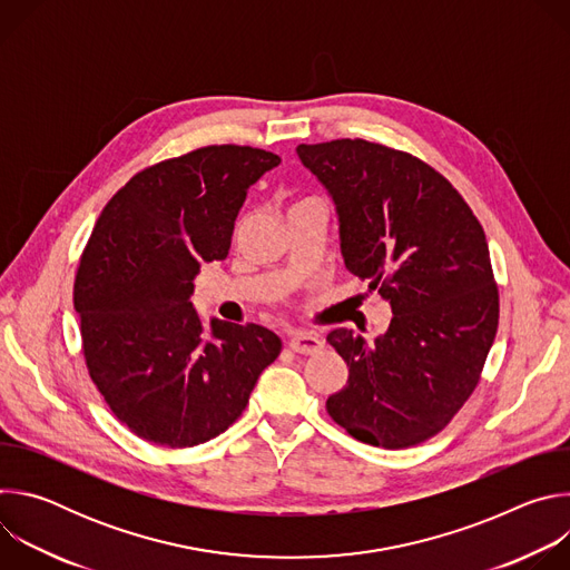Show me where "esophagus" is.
<instances>
[{
  "label": "esophagus",
  "mask_w": 570,
  "mask_h": 570,
  "mask_svg": "<svg viewBox=\"0 0 570 570\" xmlns=\"http://www.w3.org/2000/svg\"><path fill=\"white\" fill-rule=\"evenodd\" d=\"M288 347L297 354H317L324 347V341L313 332H293Z\"/></svg>",
  "instance_id": "obj_1"
}]
</instances>
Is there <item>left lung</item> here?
Returning a JSON list of instances; mask_svg holds the SVG:
<instances>
[{"mask_svg": "<svg viewBox=\"0 0 570 570\" xmlns=\"http://www.w3.org/2000/svg\"><path fill=\"white\" fill-rule=\"evenodd\" d=\"M330 189L345 266L392 306L385 336L334 330L350 379L327 399L352 438L409 449L438 435L475 390L499 330V286L484 229L424 159L367 139L299 144Z\"/></svg>", "mask_w": 570, "mask_h": 570, "instance_id": "8db88e82", "label": "left lung"}]
</instances>
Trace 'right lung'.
Segmentation results:
<instances>
[{
    "label": "right lung",
    "instance_id": "right-lung-1",
    "mask_svg": "<svg viewBox=\"0 0 570 570\" xmlns=\"http://www.w3.org/2000/svg\"><path fill=\"white\" fill-rule=\"evenodd\" d=\"M279 155L214 144L135 174L104 207L73 279L83 356L115 417L139 440L185 449L246 411L282 341L262 324L212 320L189 295L227 257L248 187Z\"/></svg>",
    "mask_w": 570,
    "mask_h": 570
}]
</instances>
